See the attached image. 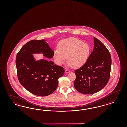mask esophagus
Masks as SVG:
<instances>
[{
  "instance_id": "1",
  "label": "esophagus",
  "mask_w": 127,
  "mask_h": 127,
  "mask_svg": "<svg viewBox=\"0 0 127 127\" xmlns=\"http://www.w3.org/2000/svg\"><path fill=\"white\" fill-rule=\"evenodd\" d=\"M70 72V71L68 70V69H65V73H69V72Z\"/></svg>"
}]
</instances>
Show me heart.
Listing matches in <instances>:
<instances>
[{
    "mask_svg": "<svg viewBox=\"0 0 127 127\" xmlns=\"http://www.w3.org/2000/svg\"><path fill=\"white\" fill-rule=\"evenodd\" d=\"M58 50L54 51V58L56 63L61 65L67 57L69 65L74 68L83 65L88 61L90 48L86 43L74 38L62 40L58 43Z\"/></svg>",
    "mask_w": 127,
    "mask_h": 127,
    "instance_id": "1",
    "label": "heart"
}]
</instances>
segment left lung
Listing matches in <instances>:
<instances>
[{
	"label": "left lung",
	"mask_w": 127,
	"mask_h": 127,
	"mask_svg": "<svg viewBox=\"0 0 127 127\" xmlns=\"http://www.w3.org/2000/svg\"><path fill=\"white\" fill-rule=\"evenodd\" d=\"M94 48L86 63L75 71L74 87L78 92L91 95L107 84L110 74L111 57L107 47L94 37Z\"/></svg>",
	"instance_id": "obj_1"
}]
</instances>
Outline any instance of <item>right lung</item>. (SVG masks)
<instances>
[{
  "instance_id": "add662e5",
  "label": "right lung",
  "mask_w": 127,
  "mask_h": 127,
  "mask_svg": "<svg viewBox=\"0 0 127 127\" xmlns=\"http://www.w3.org/2000/svg\"><path fill=\"white\" fill-rule=\"evenodd\" d=\"M42 54L48 59L54 52L44 39L32 40L21 48L16 56V64L19 82L29 92L40 96L54 92L58 85V79L64 74L63 67L45 60L35 61L33 54Z\"/></svg>"
}]
</instances>
